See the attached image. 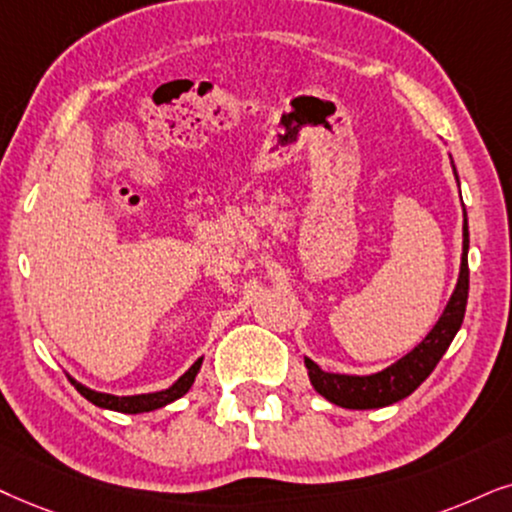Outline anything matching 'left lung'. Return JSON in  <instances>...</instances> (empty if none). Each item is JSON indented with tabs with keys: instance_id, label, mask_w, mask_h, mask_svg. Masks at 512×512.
Here are the masks:
<instances>
[{
	"instance_id": "1",
	"label": "left lung",
	"mask_w": 512,
	"mask_h": 512,
	"mask_svg": "<svg viewBox=\"0 0 512 512\" xmlns=\"http://www.w3.org/2000/svg\"><path fill=\"white\" fill-rule=\"evenodd\" d=\"M451 167L456 165L451 160ZM458 181V174H456ZM468 248H470V234H468V215L463 208V255H461V271H458V281L454 293H451L449 302H446L442 316H439L432 331L411 349L409 354L394 361L383 371L371 375H349V373H331L319 368L312 359L304 357V366H307L309 383L323 399H328L335 406L342 409H383L394 401H401L409 397L418 385L423 383L428 375L435 371L439 359L449 349L451 340L456 338L458 328H461L465 316V304H468Z\"/></svg>"
}]
</instances>
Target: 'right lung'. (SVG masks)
Segmentation results:
<instances>
[{
	"instance_id": "add662e5",
	"label": "right lung",
	"mask_w": 512,
	"mask_h": 512,
	"mask_svg": "<svg viewBox=\"0 0 512 512\" xmlns=\"http://www.w3.org/2000/svg\"><path fill=\"white\" fill-rule=\"evenodd\" d=\"M200 366H203V357L193 361V366L189 368V371L181 375V378L174 380L167 390L148 392V394H129V397H118V394H108V392H96V390H92V387L82 385L80 380H75L73 375H68V378H70V383L75 385V390L80 392L87 401H92L94 406H99V409L118 411V413H148L155 409H163V406L184 397V394L191 390V385L196 383V375L200 371Z\"/></svg>"
}]
</instances>
